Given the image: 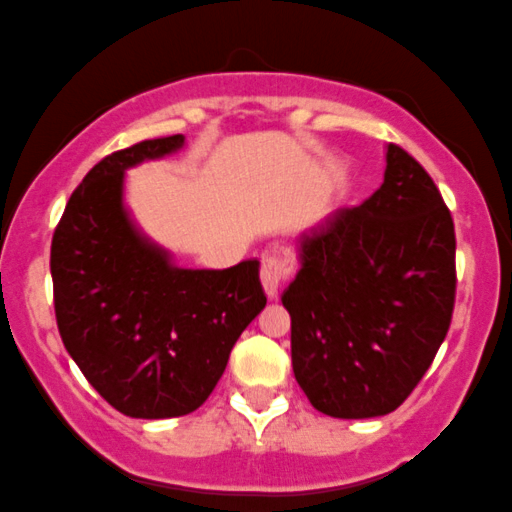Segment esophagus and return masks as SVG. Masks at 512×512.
Masks as SVG:
<instances>
[{"mask_svg":"<svg viewBox=\"0 0 512 512\" xmlns=\"http://www.w3.org/2000/svg\"><path fill=\"white\" fill-rule=\"evenodd\" d=\"M294 269H296V262L289 252L272 250V252H265V255H262L260 279H262V286H265L269 299H274V296L279 294V286H282V282H286V279L294 274Z\"/></svg>","mask_w":512,"mask_h":512,"instance_id":"esophagus-1","label":"esophagus"}]
</instances>
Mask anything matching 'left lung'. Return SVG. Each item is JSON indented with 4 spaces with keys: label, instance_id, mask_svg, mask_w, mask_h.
I'll return each instance as SVG.
<instances>
[{
    "label": "left lung",
    "instance_id": "obj_1",
    "mask_svg": "<svg viewBox=\"0 0 512 512\" xmlns=\"http://www.w3.org/2000/svg\"><path fill=\"white\" fill-rule=\"evenodd\" d=\"M454 250L440 189L393 143L384 184L303 235L282 303L294 376L316 411L376 418L411 396L452 323Z\"/></svg>",
    "mask_w": 512,
    "mask_h": 512
}]
</instances>
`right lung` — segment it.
<instances>
[{
    "label": "right lung",
    "mask_w": 512,
    "mask_h": 512,
    "mask_svg": "<svg viewBox=\"0 0 512 512\" xmlns=\"http://www.w3.org/2000/svg\"><path fill=\"white\" fill-rule=\"evenodd\" d=\"M182 145L184 136H167L106 155L72 192L50 245L65 350L99 396L131 418L196 411L267 303L257 260L179 269L123 209V172Z\"/></svg>",
    "instance_id": "add662e5"
}]
</instances>
